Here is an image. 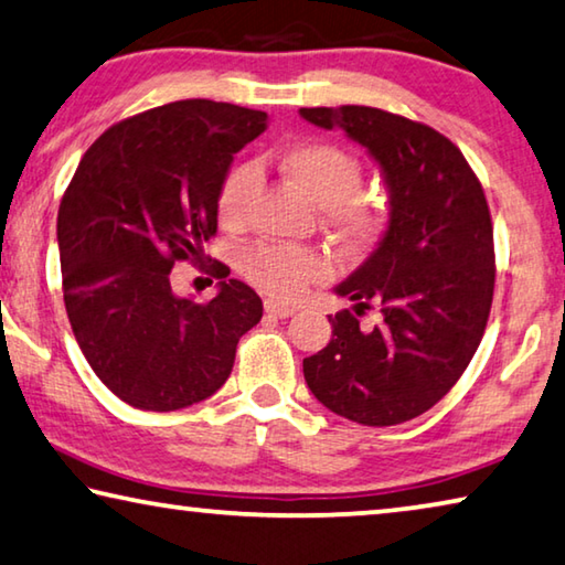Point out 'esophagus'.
<instances>
[{"label": "esophagus", "mask_w": 565, "mask_h": 565, "mask_svg": "<svg viewBox=\"0 0 565 565\" xmlns=\"http://www.w3.org/2000/svg\"><path fill=\"white\" fill-rule=\"evenodd\" d=\"M264 307H266V315L274 317V319H286V317H291L294 311H297L291 307V303H281V301H274V299H268Z\"/></svg>", "instance_id": "esophagus-1"}]
</instances>
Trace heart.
<instances>
[{"instance_id": "1", "label": "heart", "mask_w": 565, "mask_h": 565, "mask_svg": "<svg viewBox=\"0 0 565 565\" xmlns=\"http://www.w3.org/2000/svg\"><path fill=\"white\" fill-rule=\"evenodd\" d=\"M279 168L289 181L321 205L324 226L344 244H362L380 226V211L356 193L362 183V166L349 150L334 142H297L281 150ZM256 168L238 166L223 178L218 191V218L226 226H241L246 218L250 193L256 185ZM329 262L317 250L258 244L244 256V274L258 289L279 299L299 297L303 286L321 279Z\"/></svg>"}]
</instances>
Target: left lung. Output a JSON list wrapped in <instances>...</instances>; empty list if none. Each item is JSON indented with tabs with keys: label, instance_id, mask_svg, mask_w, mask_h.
Instances as JSON below:
<instances>
[{
	"label": "left lung",
	"instance_id": "8db88e82",
	"mask_svg": "<svg viewBox=\"0 0 565 565\" xmlns=\"http://www.w3.org/2000/svg\"><path fill=\"white\" fill-rule=\"evenodd\" d=\"M299 115L360 142L390 205L377 248L334 289L354 311L329 317L331 342L303 360V380L352 423H407L452 390L486 331L495 284L486 193L460 150L423 122L364 105ZM370 306L381 324L364 330L355 317Z\"/></svg>",
	"mask_w": 565,
	"mask_h": 565
}]
</instances>
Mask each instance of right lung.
Masks as SVG:
<instances>
[{"mask_svg":"<svg viewBox=\"0 0 565 565\" xmlns=\"http://www.w3.org/2000/svg\"><path fill=\"white\" fill-rule=\"evenodd\" d=\"M266 120L213 100L153 107L105 130L62 195L70 324L93 372L132 407L173 412L211 397L234 370L238 339L262 321L248 284L223 279L216 297L195 303L173 291L170 268L201 262L234 153Z\"/></svg>","mask_w":565,"mask_h":565,"instance_id":"obj_1","label":"right lung"}]
</instances>
